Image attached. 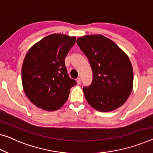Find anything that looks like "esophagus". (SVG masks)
I'll use <instances>...</instances> for the list:
<instances>
[{
    "mask_svg": "<svg viewBox=\"0 0 153 153\" xmlns=\"http://www.w3.org/2000/svg\"><path fill=\"white\" fill-rule=\"evenodd\" d=\"M76 81H77V84H81V82H82V79H81L80 77H78V78H77Z\"/></svg>",
    "mask_w": 153,
    "mask_h": 153,
    "instance_id": "esophagus-1",
    "label": "esophagus"
}]
</instances>
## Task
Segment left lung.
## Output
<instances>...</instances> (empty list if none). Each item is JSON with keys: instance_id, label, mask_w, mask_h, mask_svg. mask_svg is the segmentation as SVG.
<instances>
[{"instance_id": "1", "label": "left lung", "mask_w": 153, "mask_h": 153, "mask_svg": "<svg viewBox=\"0 0 153 153\" xmlns=\"http://www.w3.org/2000/svg\"><path fill=\"white\" fill-rule=\"evenodd\" d=\"M77 44L89 61L92 82L83 91L90 105L101 112L119 108L133 89V71L127 55L102 35L84 36Z\"/></svg>"}]
</instances>
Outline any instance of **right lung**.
<instances>
[{"mask_svg": "<svg viewBox=\"0 0 153 153\" xmlns=\"http://www.w3.org/2000/svg\"><path fill=\"white\" fill-rule=\"evenodd\" d=\"M76 37L60 33L46 36L33 45L22 67V83L28 99L38 108L58 110L76 84L67 74L65 59Z\"/></svg>", "mask_w": 153, "mask_h": 153, "instance_id": "1", "label": "right lung"}]
</instances>
